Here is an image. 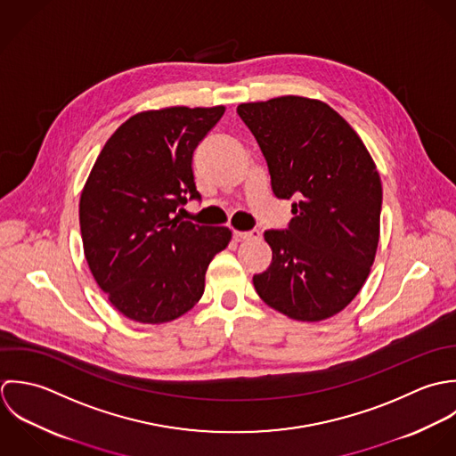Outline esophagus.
<instances>
[{
  "instance_id": "1",
  "label": "esophagus",
  "mask_w": 456,
  "mask_h": 456,
  "mask_svg": "<svg viewBox=\"0 0 456 456\" xmlns=\"http://www.w3.org/2000/svg\"><path fill=\"white\" fill-rule=\"evenodd\" d=\"M234 238L238 241H250V240H259L261 232L257 229H254V231H234Z\"/></svg>"
}]
</instances>
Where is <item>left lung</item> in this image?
<instances>
[{"instance_id": "left-lung-1", "label": "left lung", "mask_w": 456, "mask_h": 456, "mask_svg": "<svg viewBox=\"0 0 456 456\" xmlns=\"http://www.w3.org/2000/svg\"><path fill=\"white\" fill-rule=\"evenodd\" d=\"M238 114L266 159L278 199L296 197L283 231H266L273 259L254 274L261 299L306 322L342 312L373 265L382 184L354 128L328 103L278 96L240 103Z\"/></svg>"}]
</instances>
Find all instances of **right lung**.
Returning <instances> with one entry per match:
<instances>
[{"label":"right lung","mask_w":456,"mask_h":456,"mask_svg":"<svg viewBox=\"0 0 456 456\" xmlns=\"http://www.w3.org/2000/svg\"><path fill=\"white\" fill-rule=\"evenodd\" d=\"M225 107H166L128 118L102 148L79 202L85 256L98 287L128 319L162 324L204 292L227 227L197 225L176 211L200 199L191 157Z\"/></svg>","instance_id":"1"}]
</instances>
